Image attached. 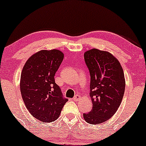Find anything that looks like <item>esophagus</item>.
<instances>
[{
	"label": "esophagus",
	"instance_id": "34e87169",
	"mask_svg": "<svg viewBox=\"0 0 146 146\" xmlns=\"http://www.w3.org/2000/svg\"><path fill=\"white\" fill-rule=\"evenodd\" d=\"M80 99H81V96L79 95H76V96L73 98V100L75 102H77V101H79V100H80Z\"/></svg>",
	"mask_w": 146,
	"mask_h": 146
}]
</instances>
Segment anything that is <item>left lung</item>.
Returning <instances> with one entry per match:
<instances>
[{
  "label": "left lung",
  "mask_w": 146,
  "mask_h": 146,
  "mask_svg": "<svg viewBox=\"0 0 146 146\" xmlns=\"http://www.w3.org/2000/svg\"><path fill=\"white\" fill-rule=\"evenodd\" d=\"M84 59L90 74L92 108L84 117L88 123L98 125L110 119L121 104L125 76L120 62L108 51L92 48L86 51Z\"/></svg>",
  "instance_id": "1"
}]
</instances>
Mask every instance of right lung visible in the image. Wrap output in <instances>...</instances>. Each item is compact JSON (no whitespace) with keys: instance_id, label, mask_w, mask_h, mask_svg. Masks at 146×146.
<instances>
[{"instance_id":"add662e5","label":"right lung","mask_w":146,"mask_h":146,"mask_svg":"<svg viewBox=\"0 0 146 146\" xmlns=\"http://www.w3.org/2000/svg\"><path fill=\"white\" fill-rule=\"evenodd\" d=\"M63 58L60 50H41L28 59L21 72L20 90L26 107L43 123L56 120L68 101L54 79Z\"/></svg>"}]
</instances>
